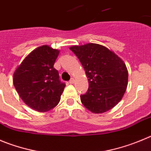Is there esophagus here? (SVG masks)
Here are the masks:
<instances>
[{
  "instance_id": "1",
  "label": "esophagus",
  "mask_w": 151,
  "mask_h": 151,
  "mask_svg": "<svg viewBox=\"0 0 151 151\" xmlns=\"http://www.w3.org/2000/svg\"><path fill=\"white\" fill-rule=\"evenodd\" d=\"M69 83H70V84L74 83V78H71V80H70V81H69Z\"/></svg>"
}]
</instances>
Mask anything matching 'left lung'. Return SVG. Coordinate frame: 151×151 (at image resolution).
Instances as JSON below:
<instances>
[{"mask_svg": "<svg viewBox=\"0 0 151 151\" xmlns=\"http://www.w3.org/2000/svg\"><path fill=\"white\" fill-rule=\"evenodd\" d=\"M70 50L82 64L88 89L80 100L93 113H103L122 99L128 83V71L123 60L105 46L95 43L74 45Z\"/></svg>", "mask_w": 151, "mask_h": 151, "instance_id": "1", "label": "left lung"}]
</instances>
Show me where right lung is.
<instances>
[{
	"label": "right lung",
	"mask_w": 151,
	"mask_h": 151,
	"mask_svg": "<svg viewBox=\"0 0 151 151\" xmlns=\"http://www.w3.org/2000/svg\"><path fill=\"white\" fill-rule=\"evenodd\" d=\"M60 50L42 45L30 52L13 74V84L22 101L38 112L59 104L65 84L53 68Z\"/></svg>",
	"instance_id": "add662e5"
}]
</instances>
